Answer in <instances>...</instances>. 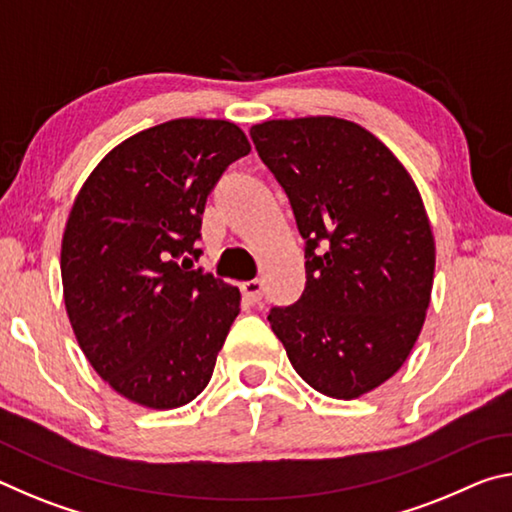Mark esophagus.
I'll list each match as a JSON object with an SVG mask.
<instances>
[{"instance_id":"34e87169","label":"esophagus","mask_w":512,"mask_h":512,"mask_svg":"<svg viewBox=\"0 0 512 512\" xmlns=\"http://www.w3.org/2000/svg\"><path fill=\"white\" fill-rule=\"evenodd\" d=\"M241 296H244V300L250 302V305H257V302L264 296L262 280H248L241 284Z\"/></svg>"}]
</instances>
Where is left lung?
<instances>
[{"instance_id":"obj_1","label":"left lung","mask_w":512,"mask_h":512,"mask_svg":"<svg viewBox=\"0 0 512 512\" xmlns=\"http://www.w3.org/2000/svg\"><path fill=\"white\" fill-rule=\"evenodd\" d=\"M250 137L307 241L305 291L268 323L314 391L357 400L402 368L427 318L436 241L422 196L354 121L271 119Z\"/></svg>"}]
</instances>
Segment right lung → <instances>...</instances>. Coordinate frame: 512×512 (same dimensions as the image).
I'll list each match as a JSON object with an SVG mask.
<instances>
[{"mask_svg":"<svg viewBox=\"0 0 512 512\" xmlns=\"http://www.w3.org/2000/svg\"><path fill=\"white\" fill-rule=\"evenodd\" d=\"M248 153L232 121H164L117 144L69 210L67 318L97 375L146 409H178L203 391L239 314V289L189 271L187 255H201L207 194Z\"/></svg>","mask_w":512,"mask_h":512,"instance_id":"right-lung-1","label":"right lung"}]
</instances>
